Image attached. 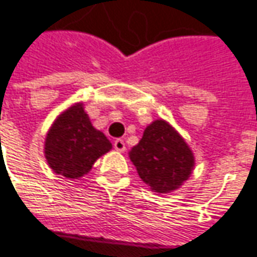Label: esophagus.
<instances>
[{"mask_svg":"<svg viewBox=\"0 0 257 257\" xmlns=\"http://www.w3.org/2000/svg\"><path fill=\"white\" fill-rule=\"evenodd\" d=\"M114 149H115L117 152H124V150H125V143H124V140L117 139V140L114 142Z\"/></svg>","mask_w":257,"mask_h":257,"instance_id":"obj_1","label":"esophagus"}]
</instances>
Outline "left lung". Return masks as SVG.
Listing matches in <instances>:
<instances>
[{
  "mask_svg": "<svg viewBox=\"0 0 257 257\" xmlns=\"http://www.w3.org/2000/svg\"><path fill=\"white\" fill-rule=\"evenodd\" d=\"M142 181L158 194H169L189 179L195 158L185 139L166 120H155L128 152Z\"/></svg>",
  "mask_w": 257,
  "mask_h": 257,
  "instance_id": "1",
  "label": "left lung"
}]
</instances>
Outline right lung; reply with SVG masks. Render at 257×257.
<instances>
[{
    "instance_id": "obj_1",
    "label": "right lung",
    "mask_w": 257,
    "mask_h": 257,
    "mask_svg": "<svg viewBox=\"0 0 257 257\" xmlns=\"http://www.w3.org/2000/svg\"><path fill=\"white\" fill-rule=\"evenodd\" d=\"M111 149L105 135L92 125L84 102L62 111L46 133V162L53 172L68 179L82 178Z\"/></svg>"
}]
</instances>
